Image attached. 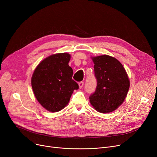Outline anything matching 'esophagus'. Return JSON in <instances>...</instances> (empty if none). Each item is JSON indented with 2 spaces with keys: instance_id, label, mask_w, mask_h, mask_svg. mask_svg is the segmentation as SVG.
<instances>
[{
  "instance_id": "1",
  "label": "esophagus",
  "mask_w": 157,
  "mask_h": 157,
  "mask_svg": "<svg viewBox=\"0 0 157 157\" xmlns=\"http://www.w3.org/2000/svg\"><path fill=\"white\" fill-rule=\"evenodd\" d=\"M83 85H84V83H83V81L79 82V87L80 88H81L82 87H83Z\"/></svg>"
}]
</instances>
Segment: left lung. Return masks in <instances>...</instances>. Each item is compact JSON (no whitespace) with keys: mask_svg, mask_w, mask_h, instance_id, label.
<instances>
[{"mask_svg":"<svg viewBox=\"0 0 157 157\" xmlns=\"http://www.w3.org/2000/svg\"><path fill=\"white\" fill-rule=\"evenodd\" d=\"M97 86L89 97L94 108L102 113H110L124 101L130 81L122 64L114 57L101 55L92 58Z\"/></svg>","mask_w":157,"mask_h":157,"instance_id":"obj_1","label":"left lung"}]
</instances>
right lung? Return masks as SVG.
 <instances>
[{"mask_svg": "<svg viewBox=\"0 0 157 157\" xmlns=\"http://www.w3.org/2000/svg\"><path fill=\"white\" fill-rule=\"evenodd\" d=\"M71 55L58 53L47 57L35 69L31 83L34 94L43 108L58 112L69 102L78 84L72 79L73 71L69 65Z\"/></svg>", "mask_w": 157, "mask_h": 157, "instance_id": "add662e5", "label": "right lung"}]
</instances>
